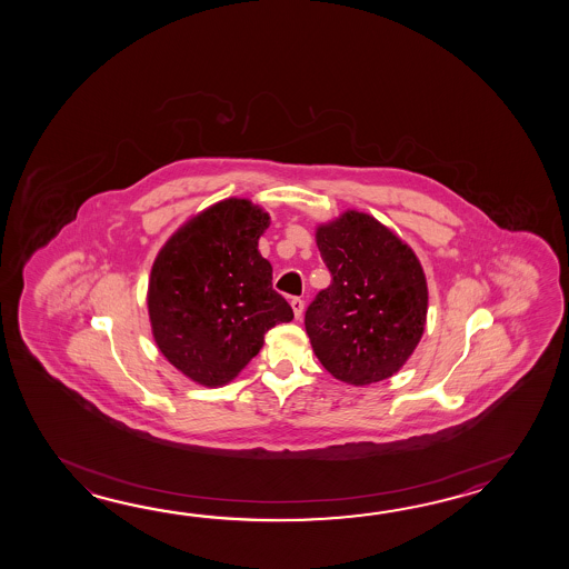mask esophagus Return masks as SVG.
I'll list each match as a JSON object with an SVG mask.
<instances>
[{
	"label": "esophagus",
	"instance_id": "esophagus-1",
	"mask_svg": "<svg viewBox=\"0 0 569 569\" xmlns=\"http://www.w3.org/2000/svg\"><path fill=\"white\" fill-rule=\"evenodd\" d=\"M290 307H292V311H295V317H297V319H301L302 311H305V301L299 299V297H295V299L290 301Z\"/></svg>",
	"mask_w": 569,
	"mask_h": 569
}]
</instances>
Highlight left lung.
Listing matches in <instances>:
<instances>
[{"instance_id": "left-lung-1", "label": "left lung", "mask_w": 569, "mask_h": 569, "mask_svg": "<svg viewBox=\"0 0 569 569\" xmlns=\"http://www.w3.org/2000/svg\"><path fill=\"white\" fill-rule=\"evenodd\" d=\"M315 242L333 279L305 313L315 356L353 387L397 375L427 323L429 290L419 258L385 223L356 209L319 223Z\"/></svg>"}]
</instances>
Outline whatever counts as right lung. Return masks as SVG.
<instances>
[{"label": "right lung", "instance_id": "obj_1", "mask_svg": "<svg viewBox=\"0 0 569 569\" xmlns=\"http://www.w3.org/2000/svg\"><path fill=\"white\" fill-rule=\"evenodd\" d=\"M268 226L250 199H223L187 219L152 264L146 302L158 350L201 387L231 382L268 329L292 321L258 250Z\"/></svg>", "mask_w": 569, "mask_h": 569}]
</instances>
